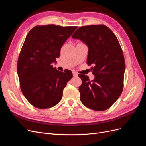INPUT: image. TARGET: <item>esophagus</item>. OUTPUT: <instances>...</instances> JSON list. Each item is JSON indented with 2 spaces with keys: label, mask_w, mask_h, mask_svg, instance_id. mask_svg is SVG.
I'll use <instances>...</instances> for the list:
<instances>
[{
  "label": "esophagus",
  "mask_w": 146,
  "mask_h": 146,
  "mask_svg": "<svg viewBox=\"0 0 146 146\" xmlns=\"http://www.w3.org/2000/svg\"><path fill=\"white\" fill-rule=\"evenodd\" d=\"M72 74H73V76H74V77H76V76H77V74L75 72V71H72Z\"/></svg>",
  "instance_id": "34e87169"
}]
</instances>
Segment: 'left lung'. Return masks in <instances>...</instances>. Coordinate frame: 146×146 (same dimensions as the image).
<instances>
[{
	"label": "left lung",
	"mask_w": 146,
	"mask_h": 146,
	"mask_svg": "<svg viewBox=\"0 0 146 146\" xmlns=\"http://www.w3.org/2000/svg\"><path fill=\"white\" fill-rule=\"evenodd\" d=\"M88 47L87 64L92 65L94 80L79 74L80 100L94 111L108 109L121 96L123 87L125 63L123 52L116 35L105 25L79 27L72 35Z\"/></svg>",
	"instance_id": "1"
}]
</instances>
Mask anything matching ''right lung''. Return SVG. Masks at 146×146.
Wrapping results in <instances>:
<instances>
[{
	"mask_svg": "<svg viewBox=\"0 0 146 146\" xmlns=\"http://www.w3.org/2000/svg\"><path fill=\"white\" fill-rule=\"evenodd\" d=\"M76 26L37 25L25 38L17 60V72L25 98L34 107L49 108L60 102L63 91L73 77L70 70L53 67L60 49Z\"/></svg>",
	"mask_w": 146,
	"mask_h": 146,
	"instance_id": "1",
	"label": "right lung"
}]
</instances>
